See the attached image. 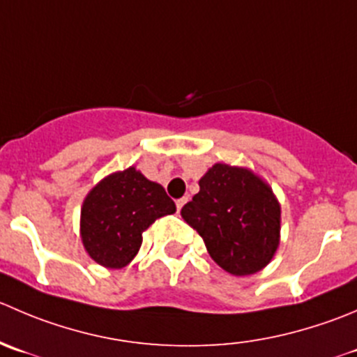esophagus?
<instances>
[{
	"label": "esophagus",
	"mask_w": 357,
	"mask_h": 357,
	"mask_svg": "<svg viewBox=\"0 0 357 357\" xmlns=\"http://www.w3.org/2000/svg\"><path fill=\"white\" fill-rule=\"evenodd\" d=\"M186 202H188V199H186V197H183V199L176 200V207H178V211H181L183 206H185Z\"/></svg>",
	"instance_id": "34e87169"
}]
</instances>
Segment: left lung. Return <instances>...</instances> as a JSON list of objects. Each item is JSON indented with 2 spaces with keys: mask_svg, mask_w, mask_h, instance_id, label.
<instances>
[{
  "mask_svg": "<svg viewBox=\"0 0 357 357\" xmlns=\"http://www.w3.org/2000/svg\"><path fill=\"white\" fill-rule=\"evenodd\" d=\"M181 216L206 242L211 258L231 275L263 271L281 242V204L271 185L248 167L214 164Z\"/></svg>",
  "mask_w": 357,
  "mask_h": 357,
  "instance_id": "1",
  "label": "left lung"
}]
</instances>
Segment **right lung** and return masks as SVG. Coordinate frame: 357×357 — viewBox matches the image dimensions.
Masks as SVG:
<instances>
[{"instance_id":"right-lung-1","label":"right lung","mask_w":357,"mask_h":357,"mask_svg":"<svg viewBox=\"0 0 357 357\" xmlns=\"http://www.w3.org/2000/svg\"><path fill=\"white\" fill-rule=\"evenodd\" d=\"M176 213L164 186L136 167L112 172L83 199L79 237L86 255L106 268H122L143 244V231Z\"/></svg>"}]
</instances>
